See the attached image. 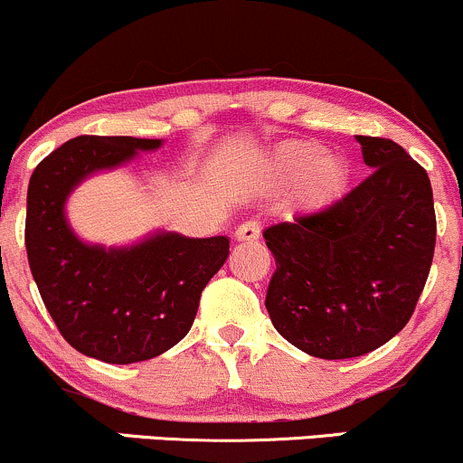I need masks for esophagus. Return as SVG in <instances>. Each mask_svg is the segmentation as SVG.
Here are the masks:
<instances>
[{"label":"esophagus","mask_w":463,"mask_h":463,"mask_svg":"<svg viewBox=\"0 0 463 463\" xmlns=\"http://www.w3.org/2000/svg\"><path fill=\"white\" fill-rule=\"evenodd\" d=\"M259 237H261V224H259L257 220L243 222V224L239 226L237 231H235V239H237V241L252 243V241H259Z\"/></svg>","instance_id":"esophagus-1"}]
</instances>
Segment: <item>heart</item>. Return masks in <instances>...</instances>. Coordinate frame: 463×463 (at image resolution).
Returning <instances> with one entry per match:
<instances>
[{"mask_svg":"<svg viewBox=\"0 0 463 463\" xmlns=\"http://www.w3.org/2000/svg\"><path fill=\"white\" fill-rule=\"evenodd\" d=\"M268 172L276 183H294L296 202L307 211H322L337 204L348 194L353 165L344 154L324 152L317 141H287L274 150Z\"/></svg>","mask_w":463,"mask_h":463,"instance_id":"obj_1","label":"heart"}]
</instances>
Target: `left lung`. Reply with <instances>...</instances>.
Masks as SVG:
<instances>
[{
    "label": "left lung",
    "mask_w": 463,
    "mask_h": 463,
    "mask_svg": "<svg viewBox=\"0 0 463 463\" xmlns=\"http://www.w3.org/2000/svg\"><path fill=\"white\" fill-rule=\"evenodd\" d=\"M372 174L337 204L263 232L276 272L274 328L302 353L350 359L372 353L413 316L431 269V180L398 143L361 137Z\"/></svg>",
    "instance_id": "1"
}]
</instances>
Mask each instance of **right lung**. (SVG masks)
Returning a JSON list of instances; mask_svg holds the SVG:
<instances>
[{
    "mask_svg": "<svg viewBox=\"0 0 463 463\" xmlns=\"http://www.w3.org/2000/svg\"><path fill=\"white\" fill-rule=\"evenodd\" d=\"M156 147L161 139L76 137L30 178L25 250L34 283L62 337L106 364H137L176 346L195 320L202 289L228 259V237L156 232L106 250L73 235L65 217L73 187Z\"/></svg>",
    "mask_w": 463,
    "mask_h": 463,
    "instance_id": "obj_1",
    "label": "right lung"
}]
</instances>
